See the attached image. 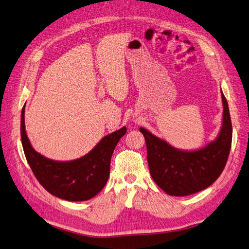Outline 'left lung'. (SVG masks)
Wrapping results in <instances>:
<instances>
[{
    "label": "left lung",
    "mask_w": 249,
    "mask_h": 249,
    "mask_svg": "<svg viewBox=\"0 0 249 249\" xmlns=\"http://www.w3.org/2000/svg\"><path fill=\"white\" fill-rule=\"evenodd\" d=\"M221 100L224 112L220 131L215 139L199 149H178L146 128H139L146 142L150 175L168 195L184 196L203 191L224 171L233 130L228 102L222 91Z\"/></svg>",
    "instance_id": "obj_1"
}]
</instances>
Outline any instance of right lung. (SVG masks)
Listing matches in <instances>:
<instances>
[{
  "instance_id": "add662e5",
  "label": "right lung",
  "mask_w": 249,
  "mask_h": 249,
  "mask_svg": "<svg viewBox=\"0 0 249 249\" xmlns=\"http://www.w3.org/2000/svg\"><path fill=\"white\" fill-rule=\"evenodd\" d=\"M24 107L21 110L20 135L25 158L40 184L59 199L80 202L98 195L108 181L110 161L126 127L103 137L85 156L72 160H54L33 148L25 132Z\"/></svg>"
}]
</instances>
